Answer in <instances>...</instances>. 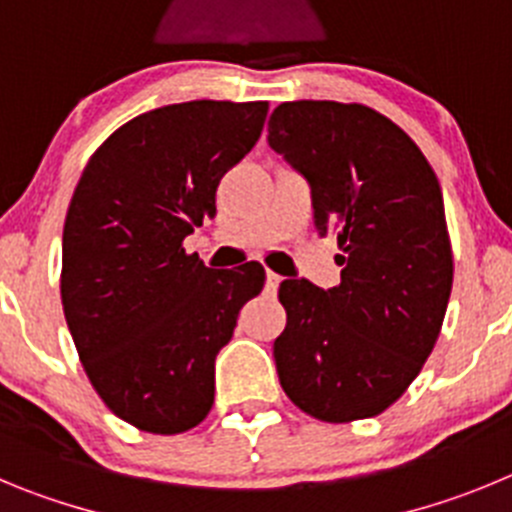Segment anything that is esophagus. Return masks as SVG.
<instances>
[{
  "mask_svg": "<svg viewBox=\"0 0 512 512\" xmlns=\"http://www.w3.org/2000/svg\"><path fill=\"white\" fill-rule=\"evenodd\" d=\"M280 275H275V273H270V270H267V275H265V285H267V290H278V285H280Z\"/></svg>",
  "mask_w": 512,
  "mask_h": 512,
  "instance_id": "esophagus-1",
  "label": "esophagus"
}]
</instances>
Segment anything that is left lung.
Listing matches in <instances>:
<instances>
[{
	"label": "left lung",
	"instance_id": "left-lung-1",
	"mask_svg": "<svg viewBox=\"0 0 512 512\" xmlns=\"http://www.w3.org/2000/svg\"><path fill=\"white\" fill-rule=\"evenodd\" d=\"M267 142L311 186L342 283H280L273 354L285 395L326 423L372 418L408 390L444 324L454 278L439 178L398 124L362 104L285 101Z\"/></svg>",
	"mask_w": 512,
	"mask_h": 512
}]
</instances>
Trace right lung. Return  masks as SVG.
<instances>
[{
    "mask_svg": "<svg viewBox=\"0 0 512 512\" xmlns=\"http://www.w3.org/2000/svg\"><path fill=\"white\" fill-rule=\"evenodd\" d=\"M267 101H183L122 124L91 155L63 227L61 298L99 398L147 434H183L214 405V362L265 267L214 270L183 239L260 140Z\"/></svg>",
    "mask_w": 512,
    "mask_h": 512,
    "instance_id": "add662e5",
    "label": "right lung"
}]
</instances>
